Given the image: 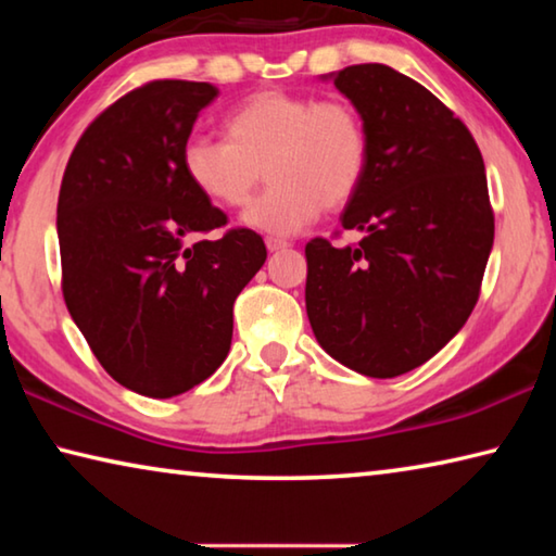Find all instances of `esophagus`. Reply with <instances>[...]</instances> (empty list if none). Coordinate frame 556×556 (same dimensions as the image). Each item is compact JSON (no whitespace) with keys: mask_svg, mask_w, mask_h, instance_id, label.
<instances>
[{"mask_svg":"<svg viewBox=\"0 0 556 556\" xmlns=\"http://www.w3.org/2000/svg\"><path fill=\"white\" fill-rule=\"evenodd\" d=\"M265 244H267L269 252H279V250H287L289 248V242L287 240H279V238H267Z\"/></svg>","mask_w":556,"mask_h":556,"instance_id":"esophagus-1","label":"esophagus"}]
</instances>
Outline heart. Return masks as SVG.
Returning <instances> with one entry per match:
<instances>
[{"mask_svg": "<svg viewBox=\"0 0 556 556\" xmlns=\"http://www.w3.org/2000/svg\"><path fill=\"white\" fill-rule=\"evenodd\" d=\"M225 139L191 137L181 166L195 191L220 208H242L262 181L269 188L244 225L294 235L321 208L338 211L361 191L370 164L365 122L351 102L289 90H260L223 119Z\"/></svg>", "mask_w": 556, "mask_h": 556, "instance_id": "heart-1", "label": "heart"}]
</instances>
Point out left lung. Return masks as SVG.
<instances>
[{
	"instance_id": "8db88e82",
	"label": "left lung",
	"mask_w": 556,
	"mask_h": 556,
	"mask_svg": "<svg viewBox=\"0 0 556 556\" xmlns=\"http://www.w3.org/2000/svg\"><path fill=\"white\" fill-rule=\"evenodd\" d=\"M324 78L368 129V174L341 215L365 238L306 244V314L345 368L397 378L437 355L481 294L495 232L483 156L444 102L390 65Z\"/></svg>"
}]
</instances>
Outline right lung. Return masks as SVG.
I'll list each match as a JSON object with an SVG mask.
<instances>
[{
	"instance_id": "1",
	"label": "right lung",
	"mask_w": 556,
	"mask_h": 556,
	"mask_svg": "<svg viewBox=\"0 0 556 556\" xmlns=\"http://www.w3.org/2000/svg\"><path fill=\"white\" fill-rule=\"evenodd\" d=\"M211 83L154 80L83 131L59 193L63 299L122 388L176 397L220 368L232 304L267 260L255 230L201 235L228 218L188 184L181 149Z\"/></svg>"
}]
</instances>
